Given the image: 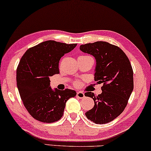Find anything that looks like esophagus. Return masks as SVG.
I'll use <instances>...</instances> for the list:
<instances>
[{"mask_svg": "<svg viewBox=\"0 0 151 151\" xmlns=\"http://www.w3.org/2000/svg\"><path fill=\"white\" fill-rule=\"evenodd\" d=\"M77 96L79 99H82L84 97V93L82 91H77Z\"/></svg>", "mask_w": 151, "mask_h": 151, "instance_id": "34e87169", "label": "esophagus"}]
</instances>
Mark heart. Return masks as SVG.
Returning a JSON list of instances; mask_svg holds the SVG:
<instances>
[{
    "label": "heart",
    "instance_id": "heart-1",
    "mask_svg": "<svg viewBox=\"0 0 151 151\" xmlns=\"http://www.w3.org/2000/svg\"><path fill=\"white\" fill-rule=\"evenodd\" d=\"M76 84H77V85H78V84H79V82H78V81H76V83H75Z\"/></svg>",
    "mask_w": 151,
    "mask_h": 151
}]
</instances>
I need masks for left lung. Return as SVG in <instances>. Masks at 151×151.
I'll return each mask as SVG.
<instances>
[{
  "instance_id": "obj_1",
  "label": "left lung",
  "mask_w": 151,
  "mask_h": 151,
  "mask_svg": "<svg viewBox=\"0 0 151 151\" xmlns=\"http://www.w3.org/2000/svg\"><path fill=\"white\" fill-rule=\"evenodd\" d=\"M79 49L96 60L94 80L103 84L102 92L93 99L94 106L86 112V118L96 124L113 121L124 110L133 89V72L129 58L119 47L103 41L81 45Z\"/></svg>"
}]
</instances>
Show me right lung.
<instances>
[{
	"label": "right lung",
	"instance_id": "obj_1",
	"mask_svg": "<svg viewBox=\"0 0 151 151\" xmlns=\"http://www.w3.org/2000/svg\"><path fill=\"white\" fill-rule=\"evenodd\" d=\"M76 46L47 40L28 49L22 57L17 68V86L24 106L36 120L44 123L60 120L66 102L77 94L72 89H52L50 80L51 76L60 73L62 57Z\"/></svg>",
	"mask_w": 151,
	"mask_h": 151
}]
</instances>
